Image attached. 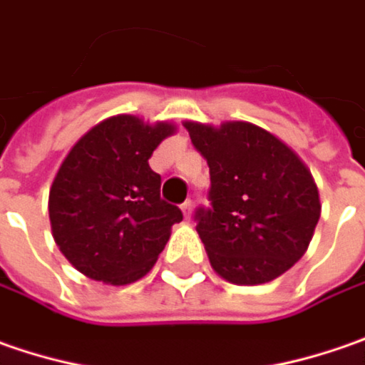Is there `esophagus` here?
<instances>
[{
    "label": "esophagus",
    "mask_w": 365,
    "mask_h": 365,
    "mask_svg": "<svg viewBox=\"0 0 365 365\" xmlns=\"http://www.w3.org/2000/svg\"><path fill=\"white\" fill-rule=\"evenodd\" d=\"M182 212L185 218H190L192 216V200H185L182 204Z\"/></svg>",
    "instance_id": "esophagus-1"
}]
</instances>
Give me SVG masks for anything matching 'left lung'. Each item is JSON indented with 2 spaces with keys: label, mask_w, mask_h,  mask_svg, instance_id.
<instances>
[{
  "label": "left lung",
  "mask_w": 365,
  "mask_h": 365,
  "mask_svg": "<svg viewBox=\"0 0 365 365\" xmlns=\"http://www.w3.org/2000/svg\"><path fill=\"white\" fill-rule=\"evenodd\" d=\"M210 167V206L194 220L214 272L239 286L272 282L309 247L321 216L307 165L279 138L249 122L220 128L185 122Z\"/></svg>",
  "instance_id": "8db88e82"
}]
</instances>
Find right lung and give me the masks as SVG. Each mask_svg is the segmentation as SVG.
Wrapping results in <instances>:
<instances>
[{
    "label": "right lung",
    "instance_id": "1",
    "mask_svg": "<svg viewBox=\"0 0 365 365\" xmlns=\"http://www.w3.org/2000/svg\"><path fill=\"white\" fill-rule=\"evenodd\" d=\"M167 122L120 114L83 135L56 173L48 216L61 253L91 279L124 286L151 269L183 218L161 200V175L149 167Z\"/></svg>",
    "mask_w": 365,
    "mask_h": 365
}]
</instances>
